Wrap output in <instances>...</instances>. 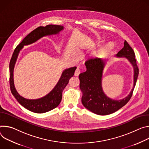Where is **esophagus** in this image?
<instances>
[{
    "label": "esophagus",
    "instance_id": "1",
    "mask_svg": "<svg viewBox=\"0 0 149 149\" xmlns=\"http://www.w3.org/2000/svg\"><path fill=\"white\" fill-rule=\"evenodd\" d=\"M80 73V70L79 68H77L75 70V72H74V76H78L79 75V74Z\"/></svg>",
    "mask_w": 149,
    "mask_h": 149
}]
</instances>
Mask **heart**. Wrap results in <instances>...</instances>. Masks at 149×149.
<instances>
[{"label":"heart","instance_id":"obj_1","mask_svg":"<svg viewBox=\"0 0 149 149\" xmlns=\"http://www.w3.org/2000/svg\"><path fill=\"white\" fill-rule=\"evenodd\" d=\"M114 47V44L112 42H108L105 44L103 47H102L100 50H99L97 54L100 56H104L106 54H108Z\"/></svg>","mask_w":149,"mask_h":149}]
</instances>
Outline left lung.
<instances>
[{
  "instance_id": "left-lung-1",
  "label": "left lung",
  "mask_w": 149,
  "mask_h": 149,
  "mask_svg": "<svg viewBox=\"0 0 149 149\" xmlns=\"http://www.w3.org/2000/svg\"><path fill=\"white\" fill-rule=\"evenodd\" d=\"M125 57L133 64L134 71V87L130 93L121 100H113L107 97L102 89V76L105 60L101 58H91L85 63L86 71L79 74L80 88L83 93L81 102L91 112L100 115H109L124 107L131 99L137 80L139 70L134 52L125 41L124 47L116 55Z\"/></svg>"
}]
</instances>
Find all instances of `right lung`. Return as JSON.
I'll return each instance as SVG.
<instances>
[{"label":"right lung","instance_id":"1","mask_svg":"<svg viewBox=\"0 0 149 149\" xmlns=\"http://www.w3.org/2000/svg\"><path fill=\"white\" fill-rule=\"evenodd\" d=\"M63 29V26L56 25H47L45 26H39L27 35L22 42L17 45L13 53L9 63V84L12 95L18 102L26 109L36 113H44L56 108L60 103L62 98V92L69 83L70 79L73 76L76 67L65 69L54 88L44 97L35 100H27L20 96L16 92L13 79L14 65L18 53L24 45H29L36 42L40 38L49 35L56 34Z\"/></svg>","mask_w":149,"mask_h":149}]
</instances>
